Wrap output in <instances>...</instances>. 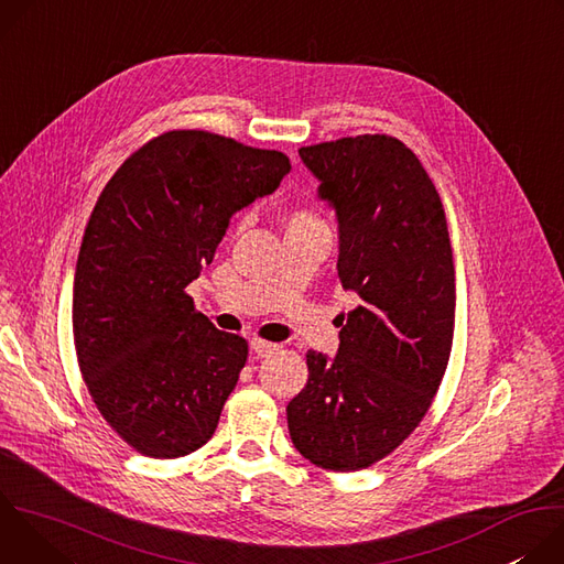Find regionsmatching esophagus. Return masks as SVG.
<instances>
[{
	"label": "esophagus",
	"mask_w": 564,
	"mask_h": 564,
	"mask_svg": "<svg viewBox=\"0 0 564 564\" xmlns=\"http://www.w3.org/2000/svg\"><path fill=\"white\" fill-rule=\"evenodd\" d=\"M279 350V344H272V341H265V339H252V352L257 357H270Z\"/></svg>",
	"instance_id": "obj_1"
}]
</instances>
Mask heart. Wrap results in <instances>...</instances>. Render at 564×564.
<instances>
[{
    "label": "heart",
    "instance_id": "obj_1",
    "mask_svg": "<svg viewBox=\"0 0 564 564\" xmlns=\"http://www.w3.org/2000/svg\"><path fill=\"white\" fill-rule=\"evenodd\" d=\"M285 229H328L326 220L310 205L294 207L285 218Z\"/></svg>",
    "mask_w": 564,
    "mask_h": 564
}]
</instances>
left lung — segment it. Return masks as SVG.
Instances as JSON below:
<instances>
[{"label": "left lung", "mask_w": 564, "mask_h": 564, "mask_svg": "<svg viewBox=\"0 0 564 564\" xmlns=\"http://www.w3.org/2000/svg\"><path fill=\"white\" fill-rule=\"evenodd\" d=\"M299 155L337 212L339 279L361 303L335 359L305 355L288 429L305 459L348 473L390 455L433 404L453 346V250L440 194L401 140L366 133Z\"/></svg>", "instance_id": "obj_1"}]
</instances>
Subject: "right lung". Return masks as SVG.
Returning a JSON list of instances; mask_svg holds the SVG:
<instances>
[{
	"instance_id": "add662e5",
	"label": "right lung",
	"mask_w": 564,
	"mask_h": 564,
	"mask_svg": "<svg viewBox=\"0 0 564 564\" xmlns=\"http://www.w3.org/2000/svg\"><path fill=\"white\" fill-rule=\"evenodd\" d=\"M290 158L178 129L133 151L102 189L73 281V341L107 424L138 453L174 459L214 435L248 361L185 288L229 218L272 194Z\"/></svg>"
}]
</instances>
